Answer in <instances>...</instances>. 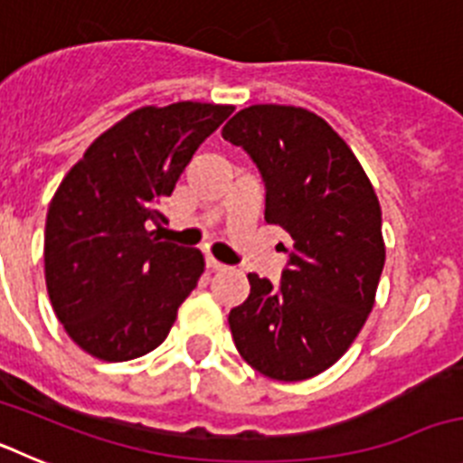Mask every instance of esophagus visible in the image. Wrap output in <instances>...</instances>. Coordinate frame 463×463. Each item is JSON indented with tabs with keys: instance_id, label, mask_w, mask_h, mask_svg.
Here are the masks:
<instances>
[{
	"instance_id": "esophagus-1",
	"label": "esophagus",
	"mask_w": 463,
	"mask_h": 463,
	"mask_svg": "<svg viewBox=\"0 0 463 463\" xmlns=\"http://www.w3.org/2000/svg\"><path fill=\"white\" fill-rule=\"evenodd\" d=\"M206 267H208V271H224V269H227L222 261H218L213 255H206Z\"/></svg>"
}]
</instances>
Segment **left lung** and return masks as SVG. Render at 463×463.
Returning a JSON list of instances; mask_svg holds the SVG:
<instances>
[{
	"label": "left lung",
	"instance_id": "left-lung-1",
	"mask_svg": "<svg viewBox=\"0 0 463 463\" xmlns=\"http://www.w3.org/2000/svg\"><path fill=\"white\" fill-rule=\"evenodd\" d=\"M267 183L264 220L289 234L280 285L248 273L229 313L236 350L261 375L298 383L353 345L384 267L383 211L369 175L326 120L301 106L255 104L222 127Z\"/></svg>",
	"mask_w": 463,
	"mask_h": 463
}]
</instances>
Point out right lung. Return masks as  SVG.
Instances as JSON below:
<instances>
[{
	"label": "right lung",
	"instance_id": "add662e5",
	"mask_svg": "<svg viewBox=\"0 0 463 463\" xmlns=\"http://www.w3.org/2000/svg\"><path fill=\"white\" fill-rule=\"evenodd\" d=\"M234 106H141L90 143L46 215V288L57 320L101 362L148 354L203 273L194 248L155 239L194 150Z\"/></svg>",
	"mask_w": 463,
	"mask_h": 463
}]
</instances>
